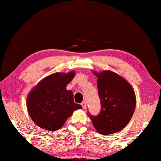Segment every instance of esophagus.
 Segmentation results:
<instances>
[{
	"label": "esophagus",
	"instance_id": "obj_1",
	"mask_svg": "<svg viewBox=\"0 0 161 161\" xmlns=\"http://www.w3.org/2000/svg\"><path fill=\"white\" fill-rule=\"evenodd\" d=\"M81 107H82V108H83L84 109H86V102H81Z\"/></svg>",
	"mask_w": 161,
	"mask_h": 161
}]
</instances>
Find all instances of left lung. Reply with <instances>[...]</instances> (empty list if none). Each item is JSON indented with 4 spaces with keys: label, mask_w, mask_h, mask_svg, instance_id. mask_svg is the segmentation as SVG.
Returning <instances> with one entry per match:
<instances>
[{
    "label": "left lung",
    "mask_w": 161,
    "mask_h": 161,
    "mask_svg": "<svg viewBox=\"0 0 161 161\" xmlns=\"http://www.w3.org/2000/svg\"><path fill=\"white\" fill-rule=\"evenodd\" d=\"M93 73L98 77L101 109L98 115H93L88 112V116L101 134L118 132L128 124L134 112V91L127 81L114 72L105 70Z\"/></svg>",
    "instance_id": "obj_1"
}]
</instances>
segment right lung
<instances>
[{"mask_svg":"<svg viewBox=\"0 0 161 161\" xmlns=\"http://www.w3.org/2000/svg\"><path fill=\"white\" fill-rule=\"evenodd\" d=\"M75 77V72L57 73L40 81L28 95L27 107L36 125L47 131L60 129L66 119L81 106L74 102L73 94L66 86Z\"/></svg>","mask_w":161,"mask_h":161,"instance_id":"1","label":"right lung"}]
</instances>
